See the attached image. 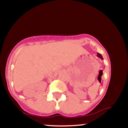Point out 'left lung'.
<instances>
[{"mask_svg":"<svg viewBox=\"0 0 128 128\" xmlns=\"http://www.w3.org/2000/svg\"><path fill=\"white\" fill-rule=\"evenodd\" d=\"M97 56H98V58H100V59L102 60V59H103V57H102V56L101 55V54H99V53H97V55H96ZM102 74H103V73H102Z\"/></svg>","mask_w":128,"mask_h":128,"instance_id":"obj_1","label":"left lung"}]
</instances>
